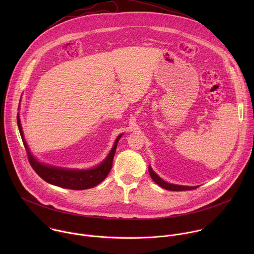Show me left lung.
Listing matches in <instances>:
<instances>
[{"label": "left lung", "mask_w": 254, "mask_h": 254, "mask_svg": "<svg viewBox=\"0 0 254 254\" xmlns=\"http://www.w3.org/2000/svg\"><path fill=\"white\" fill-rule=\"evenodd\" d=\"M149 173L151 178L155 181V182L161 186L162 188L166 189V190H170V191H186V190H194L198 187H189V186H181V185H175V184H170L165 182L163 179H161L151 168V166H149Z\"/></svg>", "instance_id": "left-lung-1"}]
</instances>
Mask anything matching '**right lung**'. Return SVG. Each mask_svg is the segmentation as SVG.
Instances as JSON below:
<instances>
[{
	"mask_svg": "<svg viewBox=\"0 0 254 254\" xmlns=\"http://www.w3.org/2000/svg\"><path fill=\"white\" fill-rule=\"evenodd\" d=\"M18 127L20 130V134L24 143V147L27 152V156L29 159V163L33 170L41 177L45 182L71 190H85L89 188H93L98 185L100 182L106 178L108 173L111 172L113 167V161L116 154V150L118 147V142L123 134H120L116 141L112 151L107 155L102 163L92 169L89 170H72V169H64L58 167H52L48 165H44L36 159L30 152L27 142L25 140L23 129L20 122L19 115L17 116Z\"/></svg>",
	"mask_w": 254,
	"mask_h": 254,
	"instance_id": "add662e5",
	"label": "right lung"
}]
</instances>
